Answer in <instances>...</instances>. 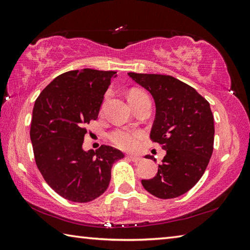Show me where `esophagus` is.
I'll list each match as a JSON object with an SVG mask.
<instances>
[{"label": "esophagus", "instance_id": "1", "mask_svg": "<svg viewBox=\"0 0 250 250\" xmlns=\"http://www.w3.org/2000/svg\"><path fill=\"white\" fill-rule=\"evenodd\" d=\"M128 157L131 161H133V162H139V161H141L142 159H141V157H139V156H134V155H128L126 156Z\"/></svg>", "mask_w": 250, "mask_h": 250}]
</instances>
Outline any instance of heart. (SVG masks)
<instances>
[{"mask_svg":"<svg viewBox=\"0 0 250 250\" xmlns=\"http://www.w3.org/2000/svg\"><path fill=\"white\" fill-rule=\"evenodd\" d=\"M143 95H147L142 90L135 89L132 90L129 100L143 97ZM143 137V133L141 131L137 130H129V129H118L110 133V140L114 144L125 150H133L135 148L139 147L140 142Z\"/></svg>","mask_w":250,"mask_h":250,"instance_id":"b5f03b06","label":"heart"}]
</instances>
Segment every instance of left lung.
<instances>
[{"instance_id":"obj_1","label":"left lung","mask_w":250,"mask_h":250,"mask_svg":"<svg viewBox=\"0 0 250 250\" xmlns=\"http://www.w3.org/2000/svg\"><path fill=\"white\" fill-rule=\"evenodd\" d=\"M155 100L150 139L167 150L158 173L143 179L148 192L173 199L187 192L203 176L214 149V116L209 103L189 84L160 74L128 73ZM147 159H156L145 156Z\"/></svg>"}]
</instances>
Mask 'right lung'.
<instances>
[{"label": "right lung", "instance_id": "add662e5", "mask_svg": "<svg viewBox=\"0 0 250 250\" xmlns=\"http://www.w3.org/2000/svg\"><path fill=\"white\" fill-rule=\"evenodd\" d=\"M116 73L91 68L63 73L35 101L30 137L36 166L46 183L68 201L86 203L103 194L111 167L125 157L107 145L83 149L86 125L98 119Z\"/></svg>", "mask_w": 250, "mask_h": 250}]
</instances>
